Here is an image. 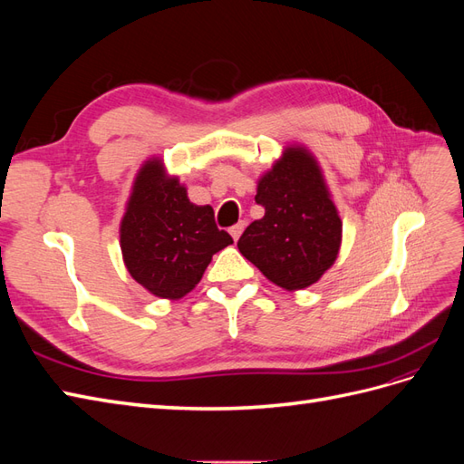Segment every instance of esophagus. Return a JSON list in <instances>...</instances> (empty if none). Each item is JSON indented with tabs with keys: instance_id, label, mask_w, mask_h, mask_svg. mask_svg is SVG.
<instances>
[{
	"instance_id": "esophagus-1",
	"label": "esophagus",
	"mask_w": 464,
	"mask_h": 464,
	"mask_svg": "<svg viewBox=\"0 0 464 464\" xmlns=\"http://www.w3.org/2000/svg\"><path fill=\"white\" fill-rule=\"evenodd\" d=\"M244 228H246V222H237V224H234V227L230 228V236L234 237V242H237V237L242 236Z\"/></svg>"
}]
</instances>
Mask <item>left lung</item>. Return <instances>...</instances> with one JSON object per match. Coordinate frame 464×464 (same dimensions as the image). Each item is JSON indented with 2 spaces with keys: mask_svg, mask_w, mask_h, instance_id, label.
Listing matches in <instances>:
<instances>
[{
  "mask_svg": "<svg viewBox=\"0 0 464 464\" xmlns=\"http://www.w3.org/2000/svg\"><path fill=\"white\" fill-rule=\"evenodd\" d=\"M256 203L265 217L244 230L240 254L280 288L317 283L339 256L343 222L312 154L288 147L259 179Z\"/></svg>",
  "mask_w": 464,
  "mask_h": 464,
  "instance_id": "left-lung-1",
  "label": "left lung"
}]
</instances>
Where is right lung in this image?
I'll return each mask as SVG.
<instances>
[{
    "mask_svg": "<svg viewBox=\"0 0 464 464\" xmlns=\"http://www.w3.org/2000/svg\"><path fill=\"white\" fill-rule=\"evenodd\" d=\"M232 242L217 228L213 207L193 205L160 160L143 164L120 227L123 263L139 285L159 298L186 296L217 251Z\"/></svg>",
    "mask_w": 464,
    "mask_h": 464,
    "instance_id": "1",
    "label": "right lung"
}]
</instances>
